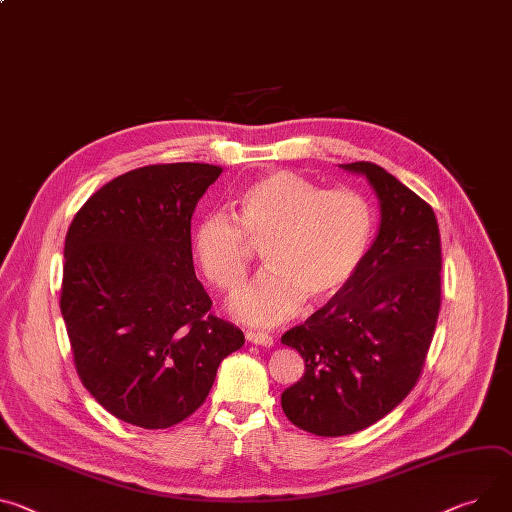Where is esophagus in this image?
Instances as JSON below:
<instances>
[{
    "mask_svg": "<svg viewBox=\"0 0 512 512\" xmlns=\"http://www.w3.org/2000/svg\"><path fill=\"white\" fill-rule=\"evenodd\" d=\"M247 341L253 345H263V347H271L273 345V337L267 333H259V331H247Z\"/></svg>",
    "mask_w": 512,
    "mask_h": 512,
    "instance_id": "34e87169",
    "label": "esophagus"
}]
</instances>
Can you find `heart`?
<instances>
[{
  "label": "heart",
  "mask_w": 512,
  "mask_h": 512,
  "mask_svg": "<svg viewBox=\"0 0 512 512\" xmlns=\"http://www.w3.org/2000/svg\"><path fill=\"white\" fill-rule=\"evenodd\" d=\"M237 212L206 214L192 230V257L216 290L247 282L255 249L267 271L232 300L239 318L267 327L337 298L355 280L376 235V210L351 188L324 190L296 171H273L237 196Z\"/></svg>",
  "instance_id": "b5f03b06"
}]
</instances>
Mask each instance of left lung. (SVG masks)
<instances>
[{"instance_id": "1", "label": "left lung", "mask_w": 512, "mask_h": 512, "mask_svg": "<svg viewBox=\"0 0 512 512\" xmlns=\"http://www.w3.org/2000/svg\"><path fill=\"white\" fill-rule=\"evenodd\" d=\"M343 169L374 185L380 232L345 292L282 335L304 359V376L284 390L282 408L318 437L363 431L410 394L441 310V237L431 204L376 163Z\"/></svg>"}]
</instances>
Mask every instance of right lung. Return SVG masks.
Masks as SVG:
<instances>
[{
    "instance_id": "1",
    "label": "right lung",
    "mask_w": 512,
    "mask_h": 512,
    "mask_svg": "<svg viewBox=\"0 0 512 512\" xmlns=\"http://www.w3.org/2000/svg\"><path fill=\"white\" fill-rule=\"evenodd\" d=\"M222 167L159 163L100 188L65 239L61 312L77 376L120 421L167 429L206 400L243 347L210 312L192 257V214Z\"/></svg>"
}]
</instances>
